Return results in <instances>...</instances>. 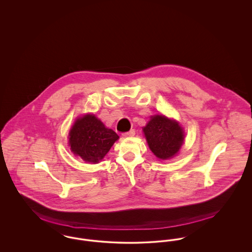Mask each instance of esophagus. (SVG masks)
<instances>
[{
    "mask_svg": "<svg viewBox=\"0 0 252 252\" xmlns=\"http://www.w3.org/2000/svg\"><path fill=\"white\" fill-rule=\"evenodd\" d=\"M134 134H135V131H134V129H132V130H130L129 132L123 133L122 135H123V136H125V137H129V136H134Z\"/></svg>",
    "mask_w": 252,
    "mask_h": 252,
    "instance_id": "obj_1",
    "label": "esophagus"
}]
</instances>
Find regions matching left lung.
I'll use <instances>...</instances> for the list:
<instances>
[{
	"label": "left lung",
	"mask_w": 252,
	"mask_h": 252,
	"mask_svg": "<svg viewBox=\"0 0 252 252\" xmlns=\"http://www.w3.org/2000/svg\"><path fill=\"white\" fill-rule=\"evenodd\" d=\"M143 132L151 151L161 159L174 157L184 143L183 128L164 116L152 117Z\"/></svg>",
	"instance_id": "8db88e82"
}]
</instances>
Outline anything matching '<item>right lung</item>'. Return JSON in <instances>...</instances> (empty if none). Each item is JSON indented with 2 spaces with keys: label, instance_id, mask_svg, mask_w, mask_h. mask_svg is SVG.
I'll list each match as a JSON object with an SVG mask.
<instances>
[{
  "label": "right lung",
  "instance_id": "obj_1",
  "mask_svg": "<svg viewBox=\"0 0 252 252\" xmlns=\"http://www.w3.org/2000/svg\"><path fill=\"white\" fill-rule=\"evenodd\" d=\"M118 134L108 129L94 115L78 118L69 132L70 150L87 162L97 163L118 139Z\"/></svg>",
  "mask_w": 252,
  "mask_h": 252
}]
</instances>
